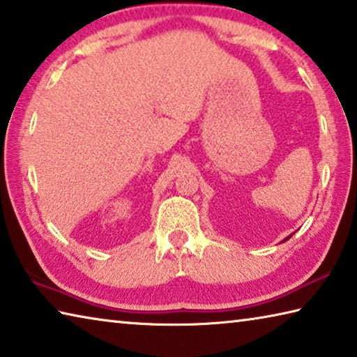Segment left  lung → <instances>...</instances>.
Returning a JSON list of instances; mask_svg holds the SVG:
<instances>
[{"label": "left lung", "instance_id": "8db88e82", "mask_svg": "<svg viewBox=\"0 0 357 357\" xmlns=\"http://www.w3.org/2000/svg\"><path fill=\"white\" fill-rule=\"evenodd\" d=\"M289 238H290V236H289L287 238H284V242H286V241H289Z\"/></svg>", "mask_w": 357, "mask_h": 357}]
</instances>
